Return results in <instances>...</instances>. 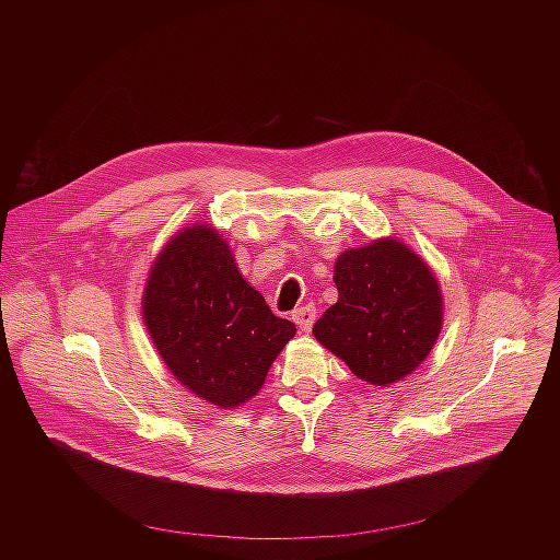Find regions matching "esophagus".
<instances>
[{
  "mask_svg": "<svg viewBox=\"0 0 560 560\" xmlns=\"http://www.w3.org/2000/svg\"><path fill=\"white\" fill-rule=\"evenodd\" d=\"M315 306H302V308H298L295 313H293V320L298 323V327L300 329H304V331H308L311 327H313V323H315Z\"/></svg>",
  "mask_w": 560,
  "mask_h": 560,
  "instance_id": "34e87169",
  "label": "esophagus"
}]
</instances>
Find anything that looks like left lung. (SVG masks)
<instances>
[{"label": "left lung", "instance_id": "left-lung-1", "mask_svg": "<svg viewBox=\"0 0 560 560\" xmlns=\"http://www.w3.org/2000/svg\"><path fill=\"white\" fill-rule=\"evenodd\" d=\"M338 302L313 334L355 377L388 386L409 375L442 329V293L429 265L399 240L347 249L334 265Z\"/></svg>", "mask_w": 560, "mask_h": 560}]
</instances>
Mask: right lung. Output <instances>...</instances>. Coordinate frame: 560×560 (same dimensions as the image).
Returning a JSON list of instances; mask_svg holds the SVG:
<instances>
[{"label": "right lung", "mask_w": 560, "mask_h": 560, "mask_svg": "<svg viewBox=\"0 0 560 560\" xmlns=\"http://www.w3.org/2000/svg\"><path fill=\"white\" fill-rule=\"evenodd\" d=\"M142 315L174 377L222 409L252 399L295 336L240 273L231 245L211 226L183 229L149 273Z\"/></svg>", "instance_id": "add662e5"}]
</instances>
